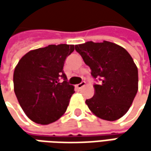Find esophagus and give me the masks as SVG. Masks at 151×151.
Returning a JSON list of instances; mask_svg holds the SVG:
<instances>
[{
    "mask_svg": "<svg viewBox=\"0 0 151 151\" xmlns=\"http://www.w3.org/2000/svg\"><path fill=\"white\" fill-rule=\"evenodd\" d=\"M85 85H86V81H81V83H79V84L76 85V87H77V88H79V89H81V87H83V86H84Z\"/></svg>",
    "mask_w": 151,
    "mask_h": 151,
    "instance_id": "obj_1",
    "label": "esophagus"
}]
</instances>
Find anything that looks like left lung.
Listing matches in <instances>:
<instances>
[{
	"label": "left lung",
	"mask_w": 151,
	"mask_h": 151,
	"mask_svg": "<svg viewBox=\"0 0 151 151\" xmlns=\"http://www.w3.org/2000/svg\"><path fill=\"white\" fill-rule=\"evenodd\" d=\"M76 50L90 67L95 94L86 100L96 117L107 121L122 118L129 109L138 91V69L131 55L123 47L111 42L78 44Z\"/></svg>",
	"instance_id": "obj_1"
}]
</instances>
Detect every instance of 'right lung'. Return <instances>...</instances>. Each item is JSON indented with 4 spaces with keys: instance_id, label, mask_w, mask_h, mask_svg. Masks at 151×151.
<instances>
[{
    "instance_id": "obj_1",
    "label": "right lung",
    "mask_w": 151,
    "mask_h": 151,
    "mask_svg": "<svg viewBox=\"0 0 151 151\" xmlns=\"http://www.w3.org/2000/svg\"><path fill=\"white\" fill-rule=\"evenodd\" d=\"M76 47L51 44L31 50L15 68L16 96L27 116L36 124H50L65 113L75 91L68 83L63 67Z\"/></svg>"
}]
</instances>
